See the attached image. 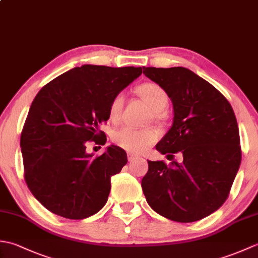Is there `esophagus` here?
<instances>
[{"mask_svg": "<svg viewBox=\"0 0 258 258\" xmlns=\"http://www.w3.org/2000/svg\"><path fill=\"white\" fill-rule=\"evenodd\" d=\"M127 156H128V161H130V162H132V161L135 160V158H138V155L132 154V153H128Z\"/></svg>", "mask_w": 258, "mask_h": 258, "instance_id": "34e87169", "label": "esophagus"}]
</instances>
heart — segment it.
<instances>
[{"label":"heart","instance_id":"obj_1","mask_svg":"<svg viewBox=\"0 0 258 258\" xmlns=\"http://www.w3.org/2000/svg\"><path fill=\"white\" fill-rule=\"evenodd\" d=\"M136 92L142 100L151 107L152 111H154V116L156 118L160 117L161 112L165 109L168 104V95L165 90L156 83H144L136 89ZM124 101V95L122 93H118L109 103L108 117L113 122L118 120ZM157 138L158 135L154 130H136L128 126L116 130L112 135L115 144L132 153L143 152L150 145L154 144Z\"/></svg>","mask_w":258,"mask_h":258}]
</instances>
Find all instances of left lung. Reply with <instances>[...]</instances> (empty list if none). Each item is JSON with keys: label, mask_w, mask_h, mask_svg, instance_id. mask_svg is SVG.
<instances>
[{"label": "left lung", "mask_w": 258, "mask_h": 258, "mask_svg": "<svg viewBox=\"0 0 258 258\" xmlns=\"http://www.w3.org/2000/svg\"><path fill=\"white\" fill-rule=\"evenodd\" d=\"M173 104V124L156 144L162 154L180 152L183 162L147 161L142 188L157 214L180 223L200 221L226 201L242 160L231 104L201 76L182 67L143 68Z\"/></svg>", "instance_id": "obj_1"}]
</instances>
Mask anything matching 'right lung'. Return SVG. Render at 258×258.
I'll use <instances>...</instances> for the list:
<instances>
[{
    "label": "right lung",
    "instance_id": "1",
    "mask_svg": "<svg viewBox=\"0 0 258 258\" xmlns=\"http://www.w3.org/2000/svg\"><path fill=\"white\" fill-rule=\"evenodd\" d=\"M142 74V68L85 64L51 81L32 102L21 134L24 177L48 211L70 220L94 215L106 204L111 177L127 163L109 145L101 156L86 152L103 136L112 98Z\"/></svg>",
    "mask_w": 258,
    "mask_h": 258
}]
</instances>
